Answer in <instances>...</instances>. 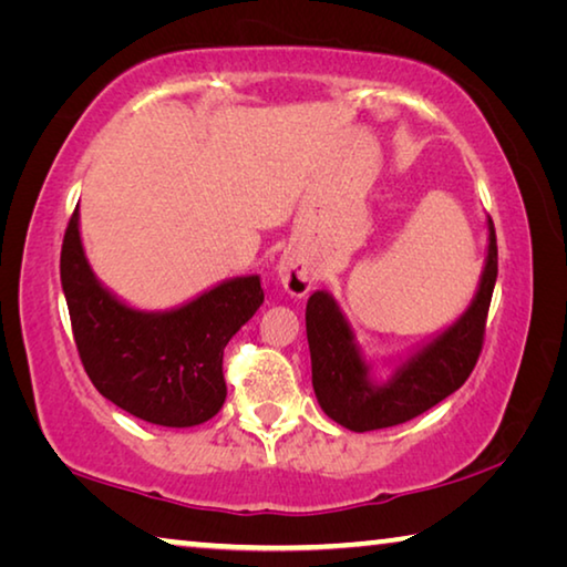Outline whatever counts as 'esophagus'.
Wrapping results in <instances>:
<instances>
[{"instance_id": "1", "label": "esophagus", "mask_w": 567, "mask_h": 567, "mask_svg": "<svg viewBox=\"0 0 567 567\" xmlns=\"http://www.w3.org/2000/svg\"><path fill=\"white\" fill-rule=\"evenodd\" d=\"M277 277L287 292L292 297H305L312 290V272L302 260H297L292 255H282L280 262H277Z\"/></svg>"}]
</instances>
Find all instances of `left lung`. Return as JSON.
Returning a JSON list of instances; mask_svg holds the SVG:
<instances>
[{"instance_id": "1", "label": "left lung", "mask_w": 567, "mask_h": 567, "mask_svg": "<svg viewBox=\"0 0 567 567\" xmlns=\"http://www.w3.org/2000/svg\"><path fill=\"white\" fill-rule=\"evenodd\" d=\"M485 227V265L465 312L405 354L382 362L388 370L385 378L375 375V362L358 342L338 300L328 290L310 295L305 310L307 344L315 398L324 415L352 433L392 427L437 405L470 378L483 348L487 307L497 280V245L491 217Z\"/></svg>"}]
</instances>
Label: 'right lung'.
<instances>
[{"label":"right lung","mask_w":567,"mask_h":567,"mask_svg":"<svg viewBox=\"0 0 567 567\" xmlns=\"http://www.w3.org/2000/svg\"><path fill=\"white\" fill-rule=\"evenodd\" d=\"M60 277L76 350L104 398L162 427H195L217 415L227 395L223 354L260 310V275L229 277L169 310H140L94 275L74 209Z\"/></svg>","instance_id":"obj_1"}]
</instances>
